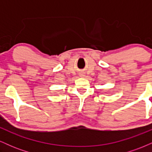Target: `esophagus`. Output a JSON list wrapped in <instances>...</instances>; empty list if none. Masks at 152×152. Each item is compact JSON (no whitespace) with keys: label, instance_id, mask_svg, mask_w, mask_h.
Here are the masks:
<instances>
[{"label":"esophagus","instance_id":"obj_1","mask_svg":"<svg viewBox=\"0 0 152 152\" xmlns=\"http://www.w3.org/2000/svg\"><path fill=\"white\" fill-rule=\"evenodd\" d=\"M84 76V75H83V74H81V76Z\"/></svg>","mask_w":152,"mask_h":152}]
</instances>
